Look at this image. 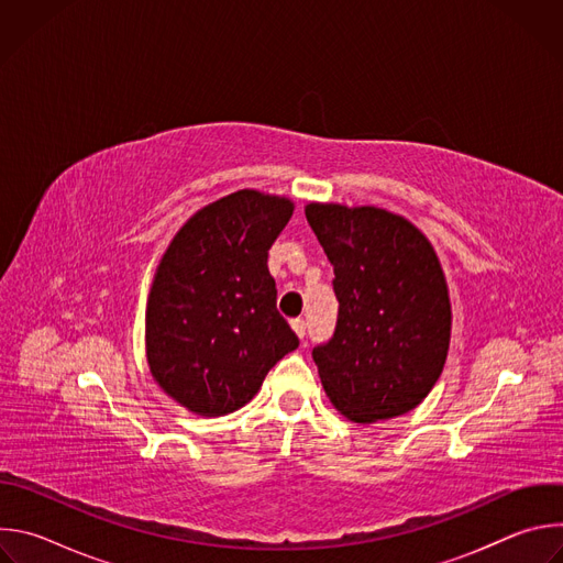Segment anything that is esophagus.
Segmentation results:
<instances>
[{"label":"esophagus","instance_id":"obj_1","mask_svg":"<svg viewBox=\"0 0 563 563\" xmlns=\"http://www.w3.org/2000/svg\"><path fill=\"white\" fill-rule=\"evenodd\" d=\"M291 330H294L296 336L302 341V339H305V332H307V330H305V320H302V318H294V320H291Z\"/></svg>","mask_w":563,"mask_h":563}]
</instances>
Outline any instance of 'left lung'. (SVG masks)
Wrapping results in <instances>:
<instances>
[{
    "mask_svg": "<svg viewBox=\"0 0 563 563\" xmlns=\"http://www.w3.org/2000/svg\"><path fill=\"white\" fill-rule=\"evenodd\" d=\"M305 216L336 276V330L311 352L330 400L354 423L415 410L450 347L452 309L434 247L410 220L378 207L309 202Z\"/></svg>",
    "mask_w": 563,
    "mask_h": 563,
    "instance_id": "1",
    "label": "left lung"
}]
</instances>
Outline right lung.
Masks as SVG:
<instances>
[{
	"label": "right lung",
	"mask_w": 563,
	"mask_h": 563,
	"mask_svg": "<svg viewBox=\"0 0 563 563\" xmlns=\"http://www.w3.org/2000/svg\"><path fill=\"white\" fill-rule=\"evenodd\" d=\"M291 213L289 198L240 189L196 211L159 261L146 302V361L189 412L243 408L298 347L267 267Z\"/></svg>",
	"instance_id": "1"
}]
</instances>
